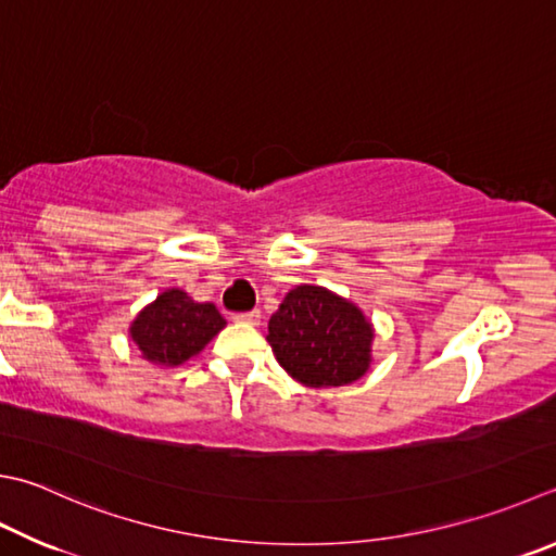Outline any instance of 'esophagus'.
I'll list each match as a JSON object with an SVG mask.
<instances>
[{
  "label": "esophagus",
  "mask_w": 556,
  "mask_h": 556,
  "mask_svg": "<svg viewBox=\"0 0 556 556\" xmlns=\"http://www.w3.org/2000/svg\"><path fill=\"white\" fill-rule=\"evenodd\" d=\"M232 321L249 324V327H258V324H261V312L254 309V312H244V314H232Z\"/></svg>",
  "instance_id": "obj_1"
}]
</instances>
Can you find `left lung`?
Returning a JSON list of instances; mask_svg holds the SVG:
<instances>
[{
    "instance_id": "left-lung-1",
    "label": "left lung",
    "mask_w": 556,
    "mask_h": 556,
    "mask_svg": "<svg viewBox=\"0 0 556 556\" xmlns=\"http://www.w3.org/2000/svg\"><path fill=\"white\" fill-rule=\"evenodd\" d=\"M372 324L351 300L319 286H298L268 321L266 341L280 368L307 387H343L368 372Z\"/></svg>"
}]
</instances>
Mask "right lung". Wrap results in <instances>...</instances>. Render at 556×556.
<instances>
[{"label":"right lung","instance_id":"add662e5","mask_svg":"<svg viewBox=\"0 0 556 556\" xmlns=\"http://www.w3.org/2000/svg\"><path fill=\"white\" fill-rule=\"evenodd\" d=\"M225 324L213 302H195L188 292L169 288L132 319L130 339L144 361L176 368L201 353Z\"/></svg>","mask_w":556,"mask_h":556}]
</instances>
